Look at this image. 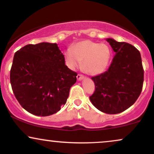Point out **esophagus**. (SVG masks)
Wrapping results in <instances>:
<instances>
[{
    "instance_id": "1",
    "label": "esophagus",
    "mask_w": 154,
    "mask_h": 154,
    "mask_svg": "<svg viewBox=\"0 0 154 154\" xmlns=\"http://www.w3.org/2000/svg\"><path fill=\"white\" fill-rule=\"evenodd\" d=\"M84 78H85V77L83 75H77V79H78L79 81L82 80V79H83Z\"/></svg>"
}]
</instances>
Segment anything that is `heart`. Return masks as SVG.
Masks as SVG:
<instances>
[{
  "label": "heart",
  "instance_id": "b5f03b06",
  "mask_svg": "<svg viewBox=\"0 0 154 154\" xmlns=\"http://www.w3.org/2000/svg\"><path fill=\"white\" fill-rule=\"evenodd\" d=\"M110 51L105 44H97L90 40H84L72 45L71 51L64 54L66 66L71 69L79 67L82 62L84 71L90 75L103 72L108 65Z\"/></svg>",
  "mask_w": 154,
  "mask_h": 154
}]
</instances>
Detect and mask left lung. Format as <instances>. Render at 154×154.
<instances>
[{
    "label": "left lung",
    "instance_id": "left-lung-1",
    "mask_svg": "<svg viewBox=\"0 0 154 154\" xmlns=\"http://www.w3.org/2000/svg\"><path fill=\"white\" fill-rule=\"evenodd\" d=\"M106 41L116 54L107 71L92 77L95 91L90 100L101 112L117 114L127 110L139 97L144 72L140 54L136 48L112 38Z\"/></svg>",
    "mask_w": 154,
    "mask_h": 154
}]
</instances>
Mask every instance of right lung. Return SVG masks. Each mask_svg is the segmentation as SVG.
I'll use <instances>...</instances> for the list:
<instances>
[{
  "mask_svg": "<svg viewBox=\"0 0 154 154\" xmlns=\"http://www.w3.org/2000/svg\"><path fill=\"white\" fill-rule=\"evenodd\" d=\"M77 75L65 65L57 44L42 42L15 53L10 80L23 108L35 116H49L66 104Z\"/></svg>",
  "mask_w": 154,
  "mask_h": 154,
  "instance_id": "obj_1",
  "label": "right lung"
}]
</instances>
